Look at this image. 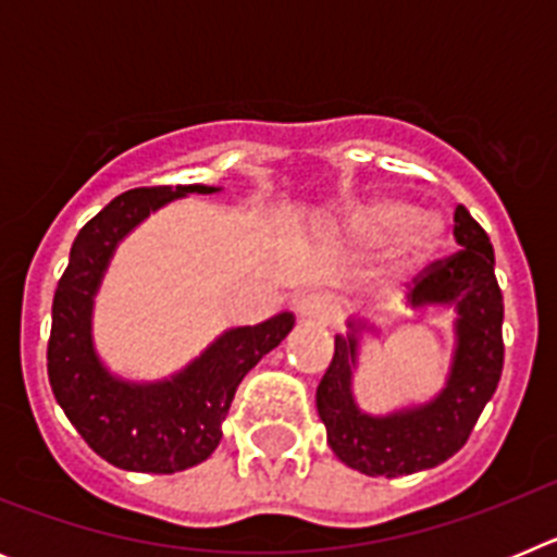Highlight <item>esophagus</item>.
I'll return each instance as SVG.
<instances>
[{
  "label": "esophagus",
  "instance_id": "obj_1",
  "mask_svg": "<svg viewBox=\"0 0 557 557\" xmlns=\"http://www.w3.org/2000/svg\"><path fill=\"white\" fill-rule=\"evenodd\" d=\"M298 314L307 321L332 323L337 314V301L329 293H307L298 298Z\"/></svg>",
  "mask_w": 557,
  "mask_h": 557
}]
</instances>
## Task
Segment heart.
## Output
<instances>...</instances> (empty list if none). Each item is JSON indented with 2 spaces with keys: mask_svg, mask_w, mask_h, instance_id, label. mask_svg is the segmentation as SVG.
I'll list each match as a JSON object with an SVG mask.
<instances>
[{
  "mask_svg": "<svg viewBox=\"0 0 557 557\" xmlns=\"http://www.w3.org/2000/svg\"><path fill=\"white\" fill-rule=\"evenodd\" d=\"M418 216L416 206L405 203V200L396 198H371L362 200V203L348 206L346 214H343V228L348 236L359 239V243H387L393 236L408 234L401 239L396 250V259H393V270L396 273H410L418 264H424L432 256V250L437 248L444 228L435 218Z\"/></svg>",
  "mask_w": 557,
  "mask_h": 557,
  "instance_id": "heart-1",
  "label": "heart"
}]
</instances>
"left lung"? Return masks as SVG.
Returning a JSON list of instances; mask_svg holds the SVG:
<instances>
[{
    "instance_id": "obj_1",
    "label": "left lung",
    "mask_w": 557,
    "mask_h": 557,
    "mask_svg": "<svg viewBox=\"0 0 557 557\" xmlns=\"http://www.w3.org/2000/svg\"><path fill=\"white\" fill-rule=\"evenodd\" d=\"M455 239L460 250L426 264L410 287L412 309L432 304L457 309V348L441 396L393 416H366L351 396L362 326L348 323L351 334L334 337V357L314 393L318 416L334 455L368 476L416 474L449 460L466 446L499 385L505 304L494 273V245L466 206L455 209Z\"/></svg>"
}]
</instances>
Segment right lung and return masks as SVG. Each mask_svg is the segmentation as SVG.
I'll list each match as a JSON object with an SVG mask.
<instances>
[{"instance_id":"add662e5","label":"right lung","mask_w":557,"mask_h":557,"mask_svg":"<svg viewBox=\"0 0 557 557\" xmlns=\"http://www.w3.org/2000/svg\"><path fill=\"white\" fill-rule=\"evenodd\" d=\"M214 186H141L113 198L77 234L52 301L47 346L49 385L58 405L102 460L116 469L175 474L218 449L223 421L245 373L289 334L295 318L275 314L211 343L189 368L166 382L133 385L111 376L91 346V304L122 236L150 211Z\"/></svg>"}]
</instances>
